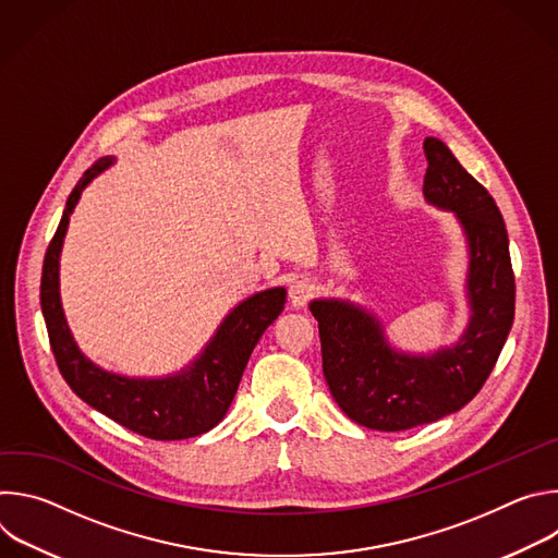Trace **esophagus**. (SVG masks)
Listing matches in <instances>:
<instances>
[{
  "label": "esophagus",
  "instance_id": "esophagus-1",
  "mask_svg": "<svg viewBox=\"0 0 558 558\" xmlns=\"http://www.w3.org/2000/svg\"><path fill=\"white\" fill-rule=\"evenodd\" d=\"M289 298L293 306H304L313 298V284L308 280H295L289 289Z\"/></svg>",
  "mask_w": 558,
  "mask_h": 558
}]
</instances>
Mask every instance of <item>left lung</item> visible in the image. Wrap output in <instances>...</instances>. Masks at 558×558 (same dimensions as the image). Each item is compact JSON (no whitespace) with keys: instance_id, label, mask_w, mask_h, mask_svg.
<instances>
[{"instance_id":"left-lung-1","label":"left lung","mask_w":558,"mask_h":558,"mask_svg":"<svg viewBox=\"0 0 558 558\" xmlns=\"http://www.w3.org/2000/svg\"><path fill=\"white\" fill-rule=\"evenodd\" d=\"M424 196L457 214L470 247V327L430 357L395 353L381 325L340 300H313L320 329L323 371L338 407L360 426L409 430L437 422L482 390L514 323V271L508 231L488 190L472 179L435 136L424 141Z\"/></svg>"}]
</instances>
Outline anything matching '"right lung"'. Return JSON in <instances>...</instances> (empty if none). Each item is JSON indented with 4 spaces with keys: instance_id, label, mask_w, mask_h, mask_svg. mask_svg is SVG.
Wrapping results in <instances>:
<instances>
[{
    "instance_id": "obj_1",
    "label": "right lung",
    "mask_w": 558,
    "mask_h": 558,
    "mask_svg": "<svg viewBox=\"0 0 558 558\" xmlns=\"http://www.w3.org/2000/svg\"><path fill=\"white\" fill-rule=\"evenodd\" d=\"M110 163V158H99L78 179L44 258L41 311L50 349L68 386L106 417L147 439L172 441L196 437L211 430L225 417L254 347L284 308L287 291L282 287L267 289L238 304L225 317L203 355L181 375L130 379L95 366L76 349L65 325L59 300V254L78 196Z\"/></svg>"
}]
</instances>
